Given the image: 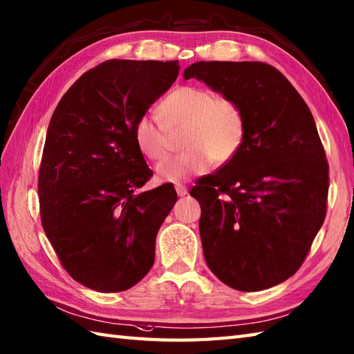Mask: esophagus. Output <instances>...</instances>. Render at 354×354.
<instances>
[{
    "label": "esophagus",
    "mask_w": 354,
    "mask_h": 354,
    "mask_svg": "<svg viewBox=\"0 0 354 354\" xmlns=\"http://www.w3.org/2000/svg\"><path fill=\"white\" fill-rule=\"evenodd\" d=\"M175 189H176V193H178V196H185L187 194V187L185 185H183V184H176L175 185Z\"/></svg>",
    "instance_id": "1"
}]
</instances>
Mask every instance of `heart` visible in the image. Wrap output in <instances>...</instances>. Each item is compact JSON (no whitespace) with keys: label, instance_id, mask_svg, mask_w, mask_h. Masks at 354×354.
I'll return each mask as SVG.
<instances>
[{"label":"heart","instance_id":"1","mask_svg":"<svg viewBox=\"0 0 354 354\" xmlns=\"http://www.w3.org/2000/svg\"><path fill=\"white\" fill-rule=\"evenodd\" d=\"M160 120L141 115L133 126L140 152L152 161L169 153L173 135L183 132L181 153L158 164L161 183H183L208 170L212 162L225 165L242 149L246 117L242 106L230 97L216 95L207 88L181 86L173 89L158 106Z\"/></svg>","mask_w":354,"mask_h":354}]
</instances>
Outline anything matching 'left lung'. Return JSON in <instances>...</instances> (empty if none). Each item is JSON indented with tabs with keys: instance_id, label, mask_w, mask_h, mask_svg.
<instances>
[{
	"instance_id": "1",
	"label": "left lung",
	"mask_w": 354,
	"mask_h": 354,
	"mask_svg": "<svg viewBox=\"0 0 354 354\" xmlns=\"http://www.w3.org/2000/svg\"><path fill=\"white\" fill-rule=\"evenodd\" d=\"M184 77L234 99L246 117L239 153L190 192L207 265L232 289L272 288L303 265L326 219L328 162L312 112L263 62H196Z\"/></svg>"
}]
</instances>
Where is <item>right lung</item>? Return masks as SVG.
Here are the masks:
<instances>
[{
    "mask_svg": "<svg viewBox=\"0 0 354 354\" xmlns=\"http://www.w3.org/2000/svg\"><path fill=\"white\" fill-rule=\"evenodd\" d=\"M178 61L112 59L86 71L50 120L37 179L41 221L74 280L99 292L137 284L175 205L173 184L138 193L150 176L133 126L171 86Z\"/></svg>",
    "mask_w": 354,
    "mask_h": 354,
    "instance_id": "right-lung-1",
    "label": "right lung"
}]
</instances>
